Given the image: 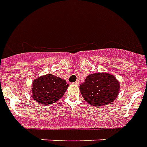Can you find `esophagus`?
<instances>
[{
    "instance_id": "esophagus-1",
    "label": "esophagus",
    "mask_w": 147,
    "mask_h": 147,
    "mask_svg": "<svg viewBox=\"0 0 147 147\" xmlns=\"http://www.w3.org/2000/svg\"><path fill=\"white\" fill-rule=\"evenodd\" d=\"M74 84H77V85H78V84H79V82H78V81H76V82H74Z\"/></svg>"
}]
</instances>
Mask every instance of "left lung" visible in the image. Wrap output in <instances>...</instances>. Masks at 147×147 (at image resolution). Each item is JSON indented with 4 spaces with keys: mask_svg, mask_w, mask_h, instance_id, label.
<instances>
[{
    "mask_svg": "<svg viewBox=\"0 0 147 147\" xmlns=\"http://www.w3.org/2000/svg\"><path fill=\"white\" fill-rule=\"evenodd\" d=\"M119 82L108 73H94L80 84L84 100L93 106L102 107L113 102L119 93Z\"/></svg>",
    "mask_w": 147,
    "mask_h": 147,
    "instance_id": "1",
    "label": "left lung"
}]
</instances>
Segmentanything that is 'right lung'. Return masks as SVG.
Returning <instances> with one entry per match:
<instances>
[{
    "instance_id": "obj_1",
    "label": "right lung",
    "mask_w": 147,
    "mask_h": 147,
    "mask_svg": "<svg viewBox=\"0 0 147 147\" xmlns=\"http://www.w3.org/2000/svg\"><path fill=\"white\" fill-rule=\"evenodd\" d=\"M68 87L65 80L47 74L33 82L32 97L40 104L54 103L63 96Z\"/></svg>"
}]
</instances>
